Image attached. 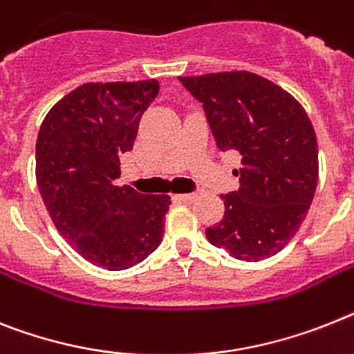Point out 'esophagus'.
<instances>
[{"label": "esophagus", "instance_id": "obj_1", "mask_svg": "<svg viewBox=\"0 0 354 354\" xmlns=\"http://www.w3.org/2000/svg\"><path fill=\"white\" fill-rule=\"evenodd\" d=\"M176 198L180 201H183V203H192V201H194L198 196H196V194H178Z\"/></svg>", "mask_w": 354, "mask_h": 354}]
</instances>
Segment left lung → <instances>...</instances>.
Masks as SVG:
<instances>
[{
	"mask_svg": "<svg viewBox=\"0 0 354 354\" xmlns=\"http://www.w3.org/2000/svg\"><path fill=\"white\" fill-rule=\"evenodd\" d=\"M180 81L203 102L219 149L243 154L239 191L221 196L225 216L205 236L236 259L272 257L301 228L319 182V145L308 113L292 93L252 71Z\"/></svg>",
	"mask_w": 354,
	"mask_h": 354,
	"instance_id": "obj_1",
	"label": "left lung"
}]
</instances>
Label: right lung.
Returning a JSON list of instances; mask_svg holds the SVG:
<instances>
[{
	"label": "right lung",
	"instance_id": "obj_1",
	"mask_svg": "<svg viewBox=\"0 0 354 354\" xmlns=\"http://www.w3.org/2000/svg\"><path fill=\"white\" fill-rule=\"evenodd\" d=\"M158 81L86 82L44 117L35 142V180L53 225L88 263L124 270L158 248L167 194L117 185L120 154L133 149L138 122Z\"/></svg>",
	"mask_w": 354,
	"mask_h": 354
}]
</instances>
